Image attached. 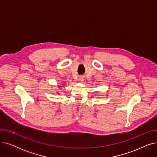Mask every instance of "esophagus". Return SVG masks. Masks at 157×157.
<instances>
[{
	"mask_svg": "<svg viewBox=\"0 0 157 157\" xmlns=\"http://www.w3.org/2000/svg\"><path fill=\"white\" fill-rule=\"evenodd\" d=\"M84 77H83V76H81L79 78V81L81 82V83H82V82H83V81H84Z\"/></svg>",
	"mask_w": 157,
	"mask_h": 157,
	"instance_id": "esophagus-1",
	"label": "esophagus"
}]
</instances>
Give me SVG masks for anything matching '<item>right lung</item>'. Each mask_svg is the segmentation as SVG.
Wrapping results in <instances>:
<instances>
[{
	"mask_svg": "<svg viewBox=\"0 0 157 157\" xmlns=\"http://www.w3.org/2000/svg\"><path fill=\"white\" fill-rule=\"evenodd\" d=\"M57 93H58V92H57Z\"/></svg>",
	"mask_w": 157,
	"mask_h": 157,
	"instance_id": "1",
	"label": "right lung"
}]
</instances>
